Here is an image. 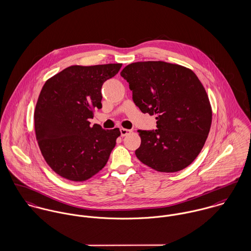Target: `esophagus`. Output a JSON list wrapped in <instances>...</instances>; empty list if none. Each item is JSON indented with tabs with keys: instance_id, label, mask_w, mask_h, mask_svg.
<instances>
[{
	"instance_id": "1",
	"label": "esophagus",
	"mask_w": 251,
	"mask_h": 251,
	"mask_svg": "<svg viewBox=\"0 0 251 251\" xmlns=\"http://www.w3.org/2000/svg\"><path fill=\"white\" fill-rule=\"evenodd\" d=\"M120 131H121V135L122 136H126V135H127V134H129L131 132V130L126 129V128H121Z\"/></svg>"
}]
</instances>
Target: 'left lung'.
Instances as JSON below:
<instances>
[{
    "instance_id": "1",
    "label": "left lung",
    "mask_w": 251,
    "mask_h": 251,
    "mask_svg": "<svg viewBox=\"0 0 251 251\" xmlns=\"http://www.w3.org/2000/svg\"><path fill=\"white\" fill-rule=\"evenodd\" d=\"M132 100L155 115V130H138L137 158L165 173L184 169L197 157L210 132L213 112L205 88L191 70L161 61L137 62L122 72Z\"/></svg>"
}]
</instances>
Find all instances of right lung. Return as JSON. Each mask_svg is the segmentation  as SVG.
Here are the masks:
<instances>
[{"label": "right lung", "mask_w": 251, "mask_h": 251, "mask_svg": "<svg viewBox=\"0 0 251 251\" xmlns=\"http://www.w3.org/2000/svg\"><path fill=\"white\" fill-rule=\"evenodd\" d=\"M121 68L122 64L72 66L43 85L34 114L36 140L46 163L59 176L83 181L106 165L120 129L91 126L89 119L102 107L103 83Z\"/></svg>", "instance_id": "obj_1"}]
</instances>
